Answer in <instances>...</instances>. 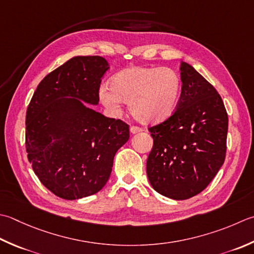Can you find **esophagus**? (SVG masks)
<instances>
[{"mask_svg":"<svg viewBox=\"0 0 254 254\" xmlns=\"http://www.w3.org/2000/svg\"><path fill=\"white\" fill-rule=\"evenodd\" d=\"M130 132H131L132 134L140 133V132H142V128L138 127H130Z\"/></svg>","mask_w":254,"mask_h":254,"instance_id":"34e87169","label":"esophagus"}]
</instances>
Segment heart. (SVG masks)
<instances>
[{"label":"heart","mask_w":254,"mask_h":254,"mask_svg":"<svg viewBox=\"0 0 254 254\" xmlns=\"http://www.w3.org/2000/svg\"><path fill=\"white\" fill-rule=\"evenodd\" d=\"M182 80L171 68L133 66L117 72L109 88L99 89V99L109 110L118 111L127 103L137 121L156 124L167 120L177 110Z\"/></svg>","instance_id":"heart-1"}]
</instances>
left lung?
<instances>
[{"instance_id": "obj_1", "label": "left lung", "mask_w": 254, "mask_h": 254, "mask_svg": "<svg viewBox=\"0 0 254 254\" xmlns=\"http://www.w3.org/2000/svg\"><path fill=\"white\" fill-rule=\"evenodd\" d=\"M177 110L148 128L153 147L146 162L152 187L175 200L196 196L209 185L226 157L228 114L219 93L195 68L181 63Z\"/></svg>"}]
</instances>
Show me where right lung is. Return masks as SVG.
<instances>
[{
  "label": "right lung",
  "instance_id": "1",
  "mask_svg": "<svg viewBox=\"0 0 254 254\" xmlns=\"http://www.w3.org/2000/svg\"><path fill=\"white\" fill-rule=\"evenodd\" d=\"M109 63L100 56H74L48 73L26 112V152L43 185L67 200L101 190L113 158L130 137L128 126L107 118L97 106Z\"/></svg>",
  "mask_w": 254,
  "mask_h": 254
}]
</instances>
